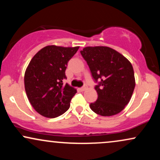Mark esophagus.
<instances>
[{
  "mask_svg": "<svg viewBox=\"0 0 160 160\" xmlns=\"http://www.w3.org/2000/svg\"><path fill=\"white\" fill-rule=\"evenodd\" d=\"M86 89V86H82V87H81V88H80V91H84V90H85V89Z\"/></svg>",
  "mask_w": 160,
  "mask_h": 160,
  "instance_id": "obj_1",
  "label": "esophagus"
}]
</instances>
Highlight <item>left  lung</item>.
<instances>
[{"label": "left lung", "instance_id": "1", "mask_svg": "<svg viewBox=\"0 0 160 160\" xmlns=\"http://www.w3.org/2000/svg\"><path fill=\"white\" fill-rule=\"evenodd\" d=\"M80 54L89 66L98 98L89 104L97 114L110 117L128 104L135 86L132 65L127 58L107 47H88Z\"/></svg>", "mask_w": 160, "mask_h": 160}]
</instances>
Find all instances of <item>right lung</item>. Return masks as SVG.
<instances>
[{
  "label": "right lung",
  "instance_id": "obj_1",
  "mask_svg": "<svg viewBox=\"0 0 160 160\" xmlns=\"http://www.w3.org/2000/svg\"><path fill=\"white\" fill-rule=\"evenodd\" d=\"M79 47L47 46L32 58L25 74V89L29 102L40 115L55 118L70 108L77 93L74 88L65 85L68 62Z\"/></svg>",
  "mask_w": 160,
  "mask_h": 160
}]
</instances>
